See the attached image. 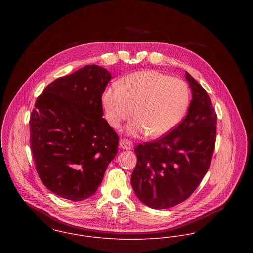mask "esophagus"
<instances>
[{
	"instance_id": "1",
	"label": "esophagus",
	"mask_w": 253,
	"mask_h": 253,
	"mask_svg": "<svg viewBox=\"0 0 253 253\" xmlns=\"http://www.w3.org/2000/svg\"><path fill=\"white\" fill-rule=\"evenodd\" d=\"M120 147L124 150H131L132 147H133V144L130 141H128L127 139H122L120 141Z\"/></svg>"
}]
</instances>
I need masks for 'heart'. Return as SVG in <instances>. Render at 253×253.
<instances>
[{
    "instance_id": "b5f03b06",
    "label": "heart",
    "mask_w": 253,
    "mask_h": 253,
    "mask_svg": "<svg viewBox=\"0 0 253 253\" xmlns=\"http://www.w3.org/2000/svg\"><path fill=\"white\" fill-rule=\"evenodd\" d=\"M191 95L186 82L155 70L131 73L109 86L101 102L109 125L119 127L134 113L136 121L128 127L133 135L161 138L170 133L184 119Z\"/></svg>"
}]
</instances>
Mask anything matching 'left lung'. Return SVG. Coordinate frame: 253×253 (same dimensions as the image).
<instances>
[{
    "instance_id": "8db88e82",
    "label": "left lung",
    "mask_w": 253,
    "mask_h": 253,
    "mask_svg": "<svg viewBox=\"0 0 253 253\" xmlns=\"http://www.w3.org/2000/svg\"><path fill=\"white\" fill-rule=\"evenodd\" d=\"M187 116L168 135L135 147L131 186L149 208H172L188 199L206 175L216 139L217 116L208 92L189 74Z\"/></svg>"
}]
</instances>
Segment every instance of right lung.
<instances>
[{"label":"right lung","instance_id":"right-lung-1","mask_svg":"<svg viewBox=\"0 0 253 253\" xmlns=\"http://www.w3.org/2000/svg\"><path fill=\"white\" fill-rule=\"evenodd\" d=\"M112 75L86 65L49 84L30 118L38 174L53 194L79 202L93 196L118 152L119 137L102 118Z\"/></svg>","mask_w":253,"mask_h":253}]
</instances>
